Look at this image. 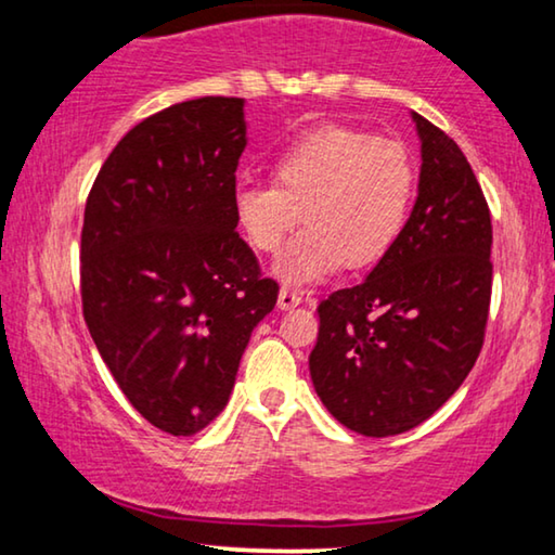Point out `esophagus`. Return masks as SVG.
Wrapping results in <instances>:
<instances>
[{"label": "esophagus", "instance_id": "esophagus-1", "mask_svg": "<svg viewBox=\"0 0 555 555\" xmlns=\"http://www.w3.org/2000/svg\"><path fill=\"white\" fill-rule=\"evenodd\" d=\"M302 302V295L298 291H293V287H283L278 295V308L280 310H291L295 306H300Z\"/></svg>", "mask_w": 555, "mask_h": 555}]
</instances>
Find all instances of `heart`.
I'll use <instances>...</instances> for the list:
<instances>
[{"label": "heart", "mask_w": 555, "mask_h": 555, "mask_svg": "<svg viewBox=\"0 0 555 555\" xmlns=\"http://www.w3.org/2000/svg\"><path fill=\"white\" fill-rule=\"evenodd\" d=\"M270 184H240L232 211L257 253L275 255L298 224L278 278L318 283L340 264L366 268L397 242L414 196V162L404 143L346 126H323L287 143Z\"/></svg>", "instance_id": "heart-1"}]
</instances>
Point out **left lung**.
Segmentation results:
<instances>
[{
	"label": "left lung",
	"mask_w": 555,
	"mask_h": 555,
	"mask_svg": "<svg viewBox=\"0 0 555 555\" xmlns=\"http://www.w3.org/2000/svg\"><path fill=\"white\" fill-rule=\"evenodd\" d=\"M422 141L416 202L363 283L318 306L310 378L325 409L363 437L429 420L460 389L488 325L492 224L465 154L412 113Z\"/></svg>",
	"instance_id": "1"
}]
</instances>
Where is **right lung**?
<instances>
[{"instance_id":"add662e5","label":"right lung","mask_w":555,"mask_h":555,"mask_svg":"<svg viewBox=\"0 0 555 555\" xmlns=\"http://www.w3.org/2000/svg\"><path fill=\"white\" fill-rule=\"evenodd\" d=\"M245 98L177 103L133 126L105 158L80 237L82 315L143 420L202 431L230 401L278 283L234 232Z\"/></svg>"}]
</instances>
